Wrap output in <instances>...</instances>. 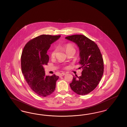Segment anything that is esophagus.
I'll return each mask as SVG.
<instances>
[{"label": "esophagus", "instance_id": "obj_1", "mask_svg": "<svg viewBox=\"0 0 127 127\" xmlns=\"http://www.w3.org/2000/svg\"><path fill=\"white\" fill-rule=\"evenodd\" d=\"M65 73H61V74L60 75V77H62V76H64V75H65Z\"/></svg>", "mask_w": 127, "mask_h": 127}]
</instances>
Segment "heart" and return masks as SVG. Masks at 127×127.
Instances as JSON below:
<instances>
[{
  "mask_svg": "<svg viewBox=\"0 0 127 127\" xmlns=\"http://www.w3.org/2000/svg\"><path fill=\"white\" fill-rule=\"evenodd\" d=\"M62 48L65 51L66 54L70 51L74 50L75 51V48L74 46L71 43H66L62 46ZM57 53V49L56 48H53L50 52V55L51 58H54Z\"/></svg>",
  "mask_w": 127,
  "mask_h": 127,
  "instance_id": "obj_1",
  "label": "heart"
}]
</instances>
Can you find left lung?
<instances>
[{"label":"left lung","mask_w":127,"mask_h":127,"mask_svg":"<svg viewBox=\"0 0 127 127\" xmlns=\"http://www.w3.org/2000/svg\"><path fill=\"white\" fill-rule=\"evenodd\" d=\"M66 38L76 43L80 50L79 61L82 71L80 77H74L69 84L74 92L85 95L93 91L98 84L104 72L102 56L97 44L83 35H74Z\"/></svg>","instance_id":"left-lung-1"}]
</instances>
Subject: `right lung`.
<instances>
[{
	"mask_svg": "<svg viewBox=\"0 0 127 127\" xmlns=\"http://www.w3.org/2000/svg\"><path fill=\"white\" fill-rule=\"evenodd\" d=\"M61 36L41 35L31 39L23 48L21 66L25 79L30 89L38 95L47 97L55 90L59 77L55 74L46 76L43 66L47 65L49 57L47 54L50 45Z\"/></svg>",
	"mask_w": 127,
	"mask_h": 127,
	"instance_id": "right-lung-1",
	"label": "right lung"
}]
</instances>
